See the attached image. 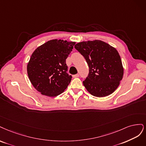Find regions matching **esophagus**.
Wrapping results in <instances>:
<instances>
[{
    "label": "esophagus",
    "instance_id": "34e87169",
    "mask_svg": "<svg viewBox=\"0 0 146 146\" xmlns=\"http://www.w3.org/2000/svg\"><path fill=\"white\" fill-rule=\"evenodd\" d=\"M79 76V74H76L73 75V78H78Z\"/></svg>",
    "mask_w": 146,
    "mask_h": 146
}]
</instances>
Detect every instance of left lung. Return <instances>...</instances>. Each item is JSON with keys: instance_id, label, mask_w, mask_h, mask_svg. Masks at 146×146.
<instances>
[{"instance_id": "obj_1", "label": "left lung", "mask_w": 146, "mask_h": 146, "mask_svg": "<svg viewBox=\"0 0 146 146\" xmlns=\"http://www.w3.org/2000/svg\"><path fill=\"white\" fill-rule=\"evenodd\" d=\"M74 48L84 56L88 65V74L83 81L87 91L96 97L111 94L119 86L124 73L117 51L100 40L79 42Z\"/></svg>"}]
</instances>
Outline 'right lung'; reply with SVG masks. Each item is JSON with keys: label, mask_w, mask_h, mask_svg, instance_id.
<instances>
[{"label": "right lung", "mask_w": 146, "mask_h": 146, "mask_svg": "<svg viewBox=\"0 0 146 146\" xmlns=\"http://www.w3.org/2000/svg\"><path fill=\"white\" fill-rule=\"evenodd\" d=\"M74 42L54 39L46 42L33 53L27 65L32 85L41 94L54 97L62 93L71 82L66 59Z\"/></svg>", "instance_id": "obj_1"}]
</instances>
